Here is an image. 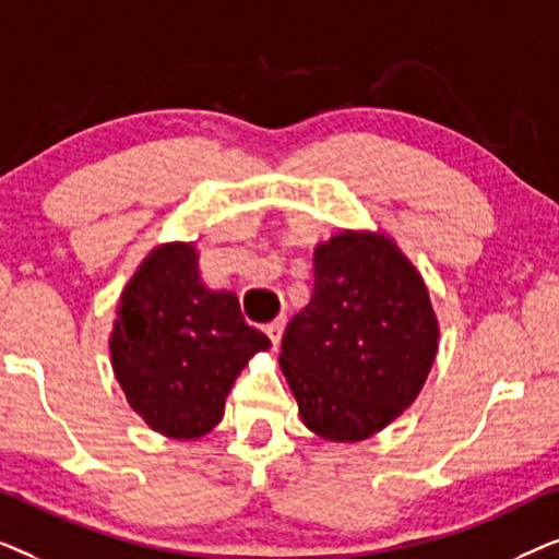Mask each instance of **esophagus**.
Here are the masks:
<instances>
[{"label": "esophagus", "instance_id": "obj_1", "mask_svg": "<svg viewBox=\"0 0 559 559\" xmlns=\"http://www.w3.org/2000/svg\"><path fill=\"white\" fill-rule=\"evenodd\" d=\"M285 325H287V318H274L272 323H266L264 325V333L270 335V341L274 343V346H277V343L282 341V333H285Z\"/></svg>", "mask_w": 559, "mask_h": 559}]
</instances>
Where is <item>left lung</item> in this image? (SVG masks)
Returning a JSON list of instances; mask_svg holds the SVG:
<instances>
[{
  "label": "left lung",
  "mask_w": 559,
  "mask_h": 559,
  "mask_svg": "<svg viewBox=\"0 0 559 559\" xmlns=\"http://www.w3.org/2000/svg\"><path fill=\"white\" fill-rule=\"evenodd\" d=\"M312 297L282 335L280 369L305 427L361 442L394 423L438 356L440 325L417 266L384 231H343L312 254Z\"/></svg>",
  "instance_id": "1"
}]
</instances>
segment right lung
<instances>
[{
	"label": "right lung",
	"mask_w": 559,
	"mask_h": 559,
	"mask_svg": "<svg viewBox=\"0 0 559 559\" xmlns=\"http://www.w3.org/2000/svg\"><path fill=\"white\" fill-rule=\"evenodd\" d=\"M266 348L270 338L243 320L239 297L201 280L193 241L159 243L142 259L109 335L129 407L173 440L211 432L236 377Z\"/></svg>",
	"instance_id": "1"
}]
</instances>
